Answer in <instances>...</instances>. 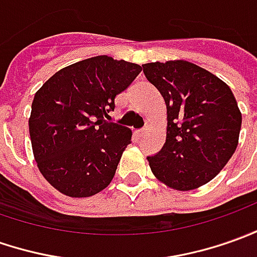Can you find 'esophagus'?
<instances>
[{
  "label": "esophagus",
  "instance_id": "esophagus-1",
  "mask_svg": "<svg viewBox=\"0 0 257 257\" xmlns=\"http://www.w3.org/2000/svg\"><path fill=\"white\" fill-rule=\"evenodd\" d=\"M145 132H146V129H145V128L139 129V131H136V134H138V135H139V136L145 135Z\"/></svg>",
  "mask_w": 257,
  "mask_h": 257
}]
</instances>
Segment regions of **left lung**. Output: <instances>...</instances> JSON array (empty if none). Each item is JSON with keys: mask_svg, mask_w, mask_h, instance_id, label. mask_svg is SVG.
<instances>
[{"mask_svg": "<svg viewBox=\"0 0 257 257\" xmlns=\"http://www.w3.org/2000/svg\"><path fill=\"white\" fill-rule=\"evenodd\" d=\"M142 67L167 108L165 145L148 156L152 172L170 188L194 190L214 179L236 151L242 125L236 99L222 80L193 63Z\"/></svg>", "mask_w": 257, "mask_h": 257, "instance_id": "8db88e82", "label": "left lung"}]
</instances>
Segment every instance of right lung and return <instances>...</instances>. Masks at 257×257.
Here are the masks:
<instances>
[{"mask_svg": "<svg viewBox=\"0 0 257 257\" xmlns=\"http://www.w3.org/2000/svg\"><path fill=\"white\" fill-rule=\"evenodd\" d=\"M142 67L95 56L59 70L35 94L33 156L49 183L69 197H91L111 183L132 132L108 122L115 97Z\"/></svg>", "mask_w": 257, "mask_h": 257, "instance_id": "right-lung-1", "label": "right lung"}]
</instances>
